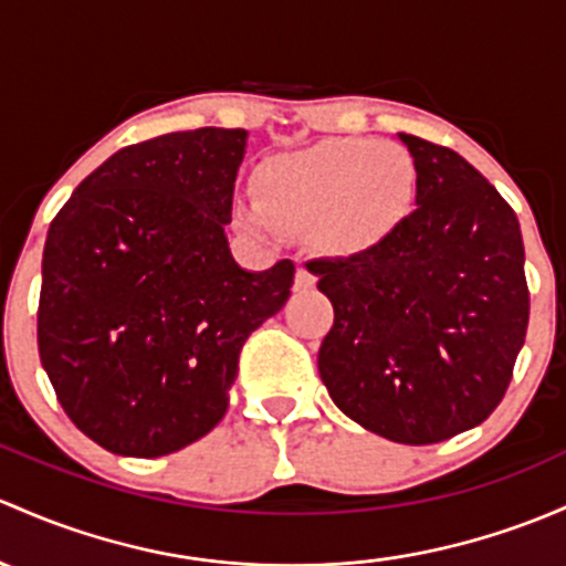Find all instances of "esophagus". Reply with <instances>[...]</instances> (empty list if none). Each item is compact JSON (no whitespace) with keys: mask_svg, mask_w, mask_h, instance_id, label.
Wrapping results in <instances>:
<instances>
[{"mask_svg":"<svg viewBox=\"0 0 566 566\" xmlns=\"http://www.w3.org/2000/svg\"><path fill=\"white\" fill-rule=\"evenodd\" d=\"M314 282H317L314 273L306 265H298V271H295V290H312Z\"/></svg>","mask_w":566,"mask_h":566,"instance_id":"1","label":"esophagus"}]
</instances>
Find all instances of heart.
Returning a JSON list of instances; mask_svg holds the SVG:
<instances>
[{
	"mask_svg": "<svg viewBox=\"0 0 566 566\" xmlns=\"http://www.w3.org/2000/svg\"><path fill=\"white\" fill-rule=\"evenodd\" d=\"M418 168L407 148L374 138H325L279 151L254 170V200L233 208L252 238L306 233L333 258L385 247L412 213Z\"/></svg>",
	"mask_w": 566,
	"mask_h": 566,
	"instance_id": "b5f03b06",
	"label": "heart"
}]
</instances>
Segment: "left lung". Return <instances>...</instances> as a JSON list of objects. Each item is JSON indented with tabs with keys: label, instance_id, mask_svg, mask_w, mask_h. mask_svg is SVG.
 I'll list each match as a JSON object with an SVG mask.
<instances>
[{
	"label": "left lung",
	"instance_id": "obj_1",
	"mask_svg": "<svg viewBox=\"0 0 566 566\" xmlns=\"http://www.w3.org/2000/svg\"><path fill=\"white\" fill-rule=\"evenodd\" d=\"M415 211L385 247L314 260L333 303L317 366L349 420L398 444L480 426L502 401L528 325L515 211L453 148L398 133Z\"/></svg>",
	"mask_w": 566,
	"mask_h": 566
}]
</instances>
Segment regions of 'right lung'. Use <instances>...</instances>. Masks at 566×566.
I'll list each match as a JSON object with an SVG mask.
<instances>
[{
  "label": "right lung",
  "mask_w": 566,
  "mask_h": 566,
  "mask_svg": "<svg viewBox=\"0 0 566 566\" xmlns=\"http://www.w3.org/2000/svg\"><path fill=\"white\" fill-rule=\"evenodd\" d=\"M247 138L203 127L122 148L51 222L40 360L67 418L111 453L206 437L243 342L290 298L295 265L247 271L224 233Z\"/></svg>",
  "instance_id": "obj_1"
}]
</instances>
